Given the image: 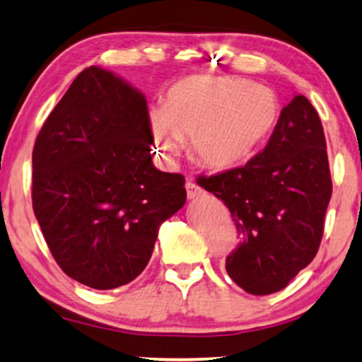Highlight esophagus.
Returning a JSON list of instances; mask_svg holds the SVG:
<instances>
[{"label": "esophagus", "instance_id": "esophagus-1", "mask_svg": "<svg viewBox=\"0 0 362 362\" xmlns=\"http://www.w3.org/2000/svg\"><path fill=\"white\" fill-rule=\"evenodd\" d=\"M203 193H204L203 188H199L194 181L189 180L188 182H186V194H188V199L198 198V196H202Z\"/></svg>", "mask_w": 362, "mask_h": 362}]
</instances>
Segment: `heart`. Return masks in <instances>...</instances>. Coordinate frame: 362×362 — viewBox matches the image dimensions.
Segmentation results:
<instances>
[{"mask_svg": "<svg viewBox=\"0 0 362 362\" xmlns=\"http://www.w3.org/2000/svg\"><path fill=\"white\" fill-rule=\"evenodd\" d=\"M270 87L240 77H189L174 83L164 109L151 110L160 156L174 160L181 139L191 137L194 159L204 168L228 169L252 158L279 119Z\"/></svg>", "mask_w": 362, "mask_h": 362, "instance_id": "heart-1", "label": "heart"}]
</instances>
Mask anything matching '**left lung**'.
I'll use <instances>...</instances> for the list:
<instances>
[{"mask_svg": "<svg viewBox=\"0 0 362 362\" xmlns=\"http://www.w3.org/2000/svg\"><path fill=\"white\" fill-rule=\"evenodd\" d=\"M230 209L243 242L226 258L230 279L269 296L314 260L332 181L317 110L296 95L280 112L265 149L242 168L199 177Z\"/></svg>", "mask_w": 362, "mask_h": 362, "instance_id": "1", "label": "left lung"}]
</instances>
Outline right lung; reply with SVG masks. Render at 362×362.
Segmentation results:
<instances>
[{"instance_id": "right-lung-1", "label": "right lung", "mask_w": 362, "mask_h": 362, "mask_svg": "<svg viewBox=\"0 0 362 362\" xmlns=\"http://www.w3.org/2000/svg\"><path fill=\"white\" fill-rule=\"evenodd\" d=\"M153 142L142 92L95 65L77 75L35 141V216L60 269L87 287L132 282L159 226L185 206V177L154 166Z\"/></svg>"}]
</instances>
